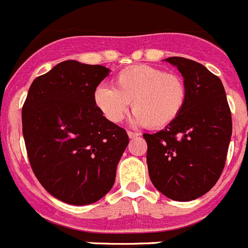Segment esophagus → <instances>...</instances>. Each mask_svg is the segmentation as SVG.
<instances>
[{"mask_svg": "<svg viewBox=\"0 0 248 248\" xmlns=\"http://www.w3.org/2000/svg\"><path fill=\"white\" fill-rule=\"evenodd\" d=\"M127 135H128V137L129 138H137L138 136V133H135V132H131V131H128V132H127Z\"/></svg>", "mask_w": 248, "mask_h": 248, "instance_id": "esophagus-1", "label": "esophagus"}]
</instances>
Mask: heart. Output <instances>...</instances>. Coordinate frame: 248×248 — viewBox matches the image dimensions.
<instances>
[{"label": "heart", "instance_id": "heart-1", "mask_svg": "<svg viewBox=\"0 0 248 248\" xmlns=\"http://www.w3.org/2000/svg\"><path fill=\"white\" fill-rule=\"evenodd\" d=\"M185 101L186 88L182 78L146 64L119 71L113 88L101 85L93 91V104L108 121L121 122L132 102L133 124L155 129L175 121Z\"/></svg>", "mask_w": 248, "mask_h": 248}]
</instances>
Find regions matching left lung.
I'll use <instances>...</instances> for the list:
<instances>
[{
    "label": "left lung",
    "instance_id": "obj_1",
    "mask_svg": "<svg viewBox=\"0 0 248 248\" xmlns=\"http://www.w3.org/2000/svg\"><path fill=\"white\" fill-rule=\"evenodd\" d=\"M180 71L186 101L178 119L144 133L152 183L167 198L190 202L213 188L226 160L232 121L221 80L204 65L180 57L164 59Z\"/></svg>",
    "mask_w": 248,
    "mask_h": 248
}]
</instances>
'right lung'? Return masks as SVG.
I'll return each mask as SVG.
<instances>
[{
  "label": "right lung",
  "instance_id": "right-lung-1",
  "mask_svg": "<svg viewBox=\"0 0 248 248\" xmlns=\"http://www.w3.org/2000/svg\"><path fill=\"white\" fill-rule=\"evenodd\" d=\"M108 74L102 65L62 62L35 78L22 108L31 167L43 188L66 204L89 205L106 195L128 146L126 131L93 104V91Z\"/></svg>",
  "mask_w": 248,
  "mask_h": 248
}]
</instances>
